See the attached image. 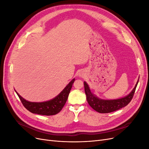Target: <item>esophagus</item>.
<instances>
[{
  "mask_svg": "<svg viewBox=\"0 0 149 149\" xmlns=\"http://www.w3.org/2000/svg\"><path fill=\"white\" fill-rule=\"evenodd\" d=\"M79 76H80V77H84V74H83V73H82V72H81V73H79Z\"/></svg>",
  "mask_w": 149,
  "mask_h": 149,
  "instance_id": "34e87169",
  "label": "esophagus"
}]
</instances>
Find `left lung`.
Returning a JSON list of instances; mask_svg holds the SVG:
<instances>
[{
	"mask_svg": "<svg viewBox=\"0 0 149 149\" xmlns=\"http://www.w3.org/2000/svg\"><path fill=\"white\" fill-rule=\"evenodd\" d=\"M139 79L132 91L127 96L120 99H117V100H102L93 94L90 90L88 84L86 82L84 81V91L86 95L87 101L89 106L94 110L100 112V113H109V112L119 110L127 106L132 100Z\"/></svg>",
	"mask_w": 149,
	"mask_h": 149,
	"instance_id": "obj_1",
	"label": "left lung"
}]
</instances>
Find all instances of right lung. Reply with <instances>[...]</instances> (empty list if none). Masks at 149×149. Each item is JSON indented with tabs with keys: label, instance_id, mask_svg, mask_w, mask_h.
Returning <instances> with one entry per match:
<instances>
[{
	"label": "right lung",
	"instance_id": "1",
	"mask_svg": "<svg viewBox=\"0 0 149 149\" xmlns=\"http://www.w3.org/2000/svg\"><path fill=\"white\" fill-rule=\"evenodd\" d=\"M74 80L75 79H72L63 90L55 97L45 102H35L26 101L15 90V91L24 106L31 113L44 116H52L60 112L65 106Z\"/></svg>",
	"mask_w": 149,
	"mask_h": 149
}]
</instances>
